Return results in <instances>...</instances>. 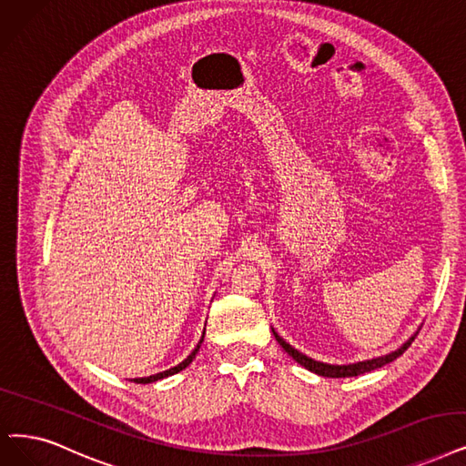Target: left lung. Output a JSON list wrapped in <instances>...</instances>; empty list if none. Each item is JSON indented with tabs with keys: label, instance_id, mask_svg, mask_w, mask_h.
Listing matches in <instances>:
<instances>
[{
	"label": "left lung",
	"instance_id": "1",
	"mask_svg": "<svg viewBox=\"0 0 466 466\" xmlns=\"http://www.w3.org/2000/svg\"><path fill=\"white\" fill-rule=\"evenodd\" d=\"M273 334H275V340L283 346V350L289 353V356H290L296 363H300L302 367H306L308 370H311V373L319 375V377H329V379H346V377H358V375H363V373H370V370L380 369V367H384L386 363L398 360V358L401 356V353H403L409 346H411V342L415 340L419 330H417V332L413 334V337L409 339L401 348H398L396 351L386 353V356H380V358H373V360H367V361H358V363H350V365H330V363L315 361V360L304 356L302 351L294 350L289 342H285L281 337H279V334H277L275 330H273Z\"/></svg>",
	"mask_w": 466,
	"mask_h": 466
}]
</instances>
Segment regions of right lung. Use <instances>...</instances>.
<instances>
[{
  "label": "right lung",
  "instance_id": "obj_1",
  "mask_svg": "<svg viewBox=\"0 0 466 466\" xmlns=\"http://www.w3.org/2000/svg\"><path fill=\"white\" fill-rule=\"evenodd\" d=\"M202 340H204V334H202V339H200V342L197 344V348L189 353L187 356V360H183L179 365H176V367H172V369H168V370H162V373H157V375H151V377H143V379H134V382H137V384H148V382H155V380H160V379H166V377H170V375H176V373H179V370H183L185 367H187L193 360H195V356H197V351H198V348H200V344H202Z\"/></svg>",
  "mask_w": 466,
  "mask_h": 466
}]
</instances>
